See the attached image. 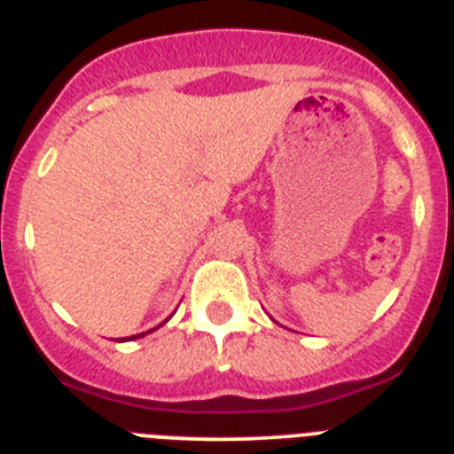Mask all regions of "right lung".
<instances>
[{"instance_id": "obj_1", "label": "right lung", "mask_w": 454, "mask_h": 454, "mask_svg": "<svg viewBox=\"0 0 454 454\" xmlns=\"http://www.w3.org/2000/svg\"><path fill=\"white\" fill-rule=\"evenodd\" d=\"M138 336H143V334H138ZM138 336H129V339H138ZM120 340H124V339H120Z\"/></svg>"}]
</instances>
